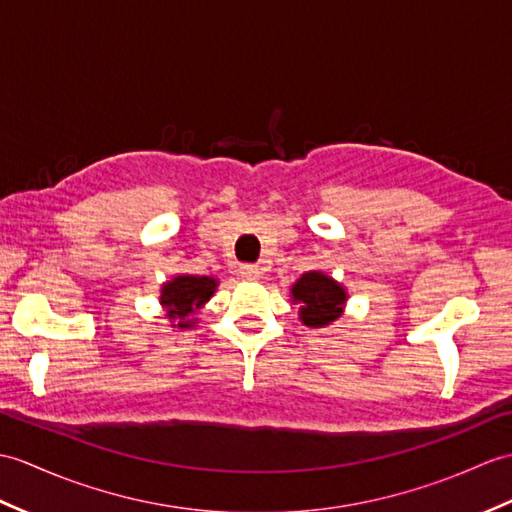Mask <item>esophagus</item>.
<instances>
[{
  "label": "esophagus",
  "instance_id": "obj_1",
  "mask_svg": "<svg viewBox=\"0 0 512 512\" xmlns=\"http://www.w3.org/2000/svg\"><path fill=\"white\" fill-rule=\"evenodd\" d=\"M240 277L246 281H255L261 277V268L255 264H242L240 266Z\"/></svg>",
  "mask_w": 512,
  "mask_h": 512
}]
</instances>
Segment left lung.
I'll return each instance as SVG.
<instances>
[{"mask_svg": "<svg viewBox=\"0 0 512 512\" xmlns=\"http://www.w3.org/2000/svg\"><path fill=\"white\" fill-rule=\"evenodd\" d=\"M290 296L301 303L299 318L307 327H325L342 316L347 290L325 272L310 270L292 285Z\"/></svg>", "mask_w": 512, "mask_h": 512, "instance_id": "left-lung-1", "label": "left lung"}]
</instances>
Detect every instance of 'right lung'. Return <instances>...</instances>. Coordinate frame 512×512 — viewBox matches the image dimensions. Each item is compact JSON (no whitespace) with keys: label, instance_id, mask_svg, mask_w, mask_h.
<instances>
[{"label":"right lung","instance_id":"1","mask_svg":"<svg viewBox=\"0 0 512 512\" xmlns=\"http://www.w3.org/2000/svg\"><path fill=\"white\" fill-rule=\"evenodd\" d=\"M218 288V281L213 277L200 275H178L172 281L163 283L161 288V305L165 307V316L172 320V327L189 329L196 325L192 318L202 305H205Z\"/></svg>","mask_w":512,"mask_h":512}]
</instances>
